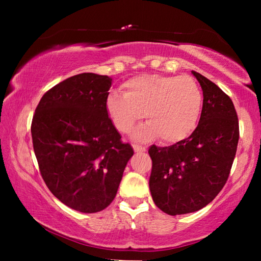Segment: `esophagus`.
<instances>
[{
	"instance_id": "1",
	"label": "esophagus",
	"mask_w": 261,
	"mask_h": 261,
	"mask_svg": "<svg viewBox=\"0 0 261 261\" xmlns=\"http://www.w3.org/2000/svg\"><path fill=\"white\" fill-rule=\"evenodd\" d=\"M134 149L136 153H144L146 152V148L143 147V146H139V145H134Z\"/></svg>"
}]
</instances>
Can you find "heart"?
I'll use <instances>...</instances> for the list:
<instances>
[{"label":"heart","mask_w":261,"mask_h":261,"mask_svg":"<svg viewBox=\"0 0 261 261\" xmlns=\"http://www.w3.org/2000/svg\"><path fill=\"white\" fill-rule=\"evenodd\" d=\"M202 93L189 76L141 74L123 84V95L109 94L106 109L110 121L122 134H129L137 122L146 118L132 137L148 141L155 137L177 143L191 135L199 121Z\"/></svg>","instance_id":"obj_1"}]
</instances>
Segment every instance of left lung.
Returning a JSON list of instances; mask_svg holds the SVG:
<instances>
[{
	"label": "left lung",
	"mask_w": 261,
	"mask_h": 261,
	"mask_svg": "<svg viewBox=\"0 0 261 261\" xmlns=\"http://www.w3.org/2000/svg\"><path fill=\"white\" fill-rule=\"evenodd\" d=\"M192 74L204 96L196 130L171 146L152 145L148 149L153 201L169 215L197 212L218 196L230 173L240 138L231 99L202 74Z\"/></svg>",
	"instance_id": "left-lung-1"
}]
</instances>
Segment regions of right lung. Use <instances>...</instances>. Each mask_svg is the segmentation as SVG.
I'll return each mask as SVG.
<instances>
[{
    "instance_id": "1",
    "label": "right lung",
    "mask_w": 261,
    "mask_h": 261,
    "mask_svg": "<svg viewBox=\"0 0 261 261\" xmlns=\"http://www.w3.org/2000/svg\"><path fill=\"white\" fill-rule=\"evenodd\" d=\"M112 82L91 72L65 79L43 94L31 126L48 189L82 213H96L110 205L134 155L106 109Z\"/></svg>"
}]
</instances>
